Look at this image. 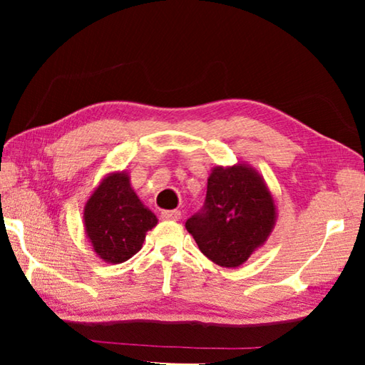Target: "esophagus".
Wrapping results in <instances>:
<instances>
[{
  "label": "esophagus",
  "mask_w": 365,
  "mask_h": 365,
  "mask_svg": "<svg viewBox=\"0 0 365 365\" xmlns=\"http://www.w3.org/2000/svg\"><path fill=\"white\" fill-rule=\"evenodd\" d=\"M160 217H163L164 220H178L182 217V212L177 211V209H174V211H163L160 212Z\"/></svg>",
  "instance_id": "1"
}]
</instances>
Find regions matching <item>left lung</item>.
<instances>
[{"mask_svg":"<svg viewBox=\"0 0 365 365\" xmlns=\"http://www.w3.org/2000/svg\"><path fill=\"white\" fill-rule=\"evenodd\" d=\"M275 222L277 206L264 177L250 164L237 163L211 170L205 209L185 227L202 255L235 269L267 242Z\"/></svg>","mask_w":365,"mask_h":365,"instance_id":"left-lung-1","label":"left lung"}]
</instances>
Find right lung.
I'll return each instance as SVG.
<instances>
[{
  "label": "right lung",
  "mask_w": 365,
  "mask_h": 365,
  "mask_svg": "<svg viewBox=\"0 0 365 365\" xmlns=\"http://www.w3.org/2000/svg\"><path fill=\"white\" fill-rule=\"evenodd\" d=\"M158 217L135 193L127 170L101 178L83 207L85 235L95 255L108 264H120L141 250Z\"/></svg>",
  "instance_id": "add662e5"
}]
</instances>
